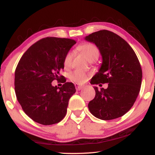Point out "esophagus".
<instances>
[{
	"instance_id": "1",
	"label": "esophagus",
	"mask_w": 155,
	"mask_h": 155,
	"mask_svg": "<svg viewBox=\"0 0 155 155\" xmlns=\"http://www.w3.org/2000/svg\"><path fill=\"white\" fill-rule=\"evenodd\" d=\"M74 85H75V87H76V90H78V91H79V90H81V89L83 88V86L82 85H78V83H76V84H74Z\"/></svg>"
}]
</instances>
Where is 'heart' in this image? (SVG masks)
<instances>
[{
  "label": "heart",
  "instance_id": "1",
  "mask_svg": "<svg viewBox=\"0 0 155 155\" xmlns=\"http://www.w3.org/2000/svg\"><path fill=\"white\" fill-rule=\"evenodd\" d=\"M78 50L86 57L89 61L94 62L96 61L100 56V51L98 47L90 42H83L78 46ZM73 59V52H68L64 58L63 64L65 68L71 67ZM88 78V74L80 70H75L70 75V79L74 83H84Z\"/></svg>",
  "mask_w": 155,
  "mask_h": 155
}]
</instances>
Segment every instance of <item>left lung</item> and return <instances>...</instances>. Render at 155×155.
Returning <instances> with one entry per match:
<instances>
[{"instance_id": "1", "label": "left lung", "mask_w": 155, "mask_h": 155, "mask_svg": "<svg viewBox=\"0 0 155 155\" xmlns=\"http://www.w3.org/2000/svg\"><path fill=\"white\" fill-rule=\"evenodd\" d=\"M85 40L98 47L103 64L91 78L96 96L88 104L91 114L103 120H114L124 115L134 104L140 93L142 70L135 52L121 37L111 31L101 30L86 36Z\"/></svg>"}]
</instances>
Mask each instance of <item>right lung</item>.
I'll list each match as a JSON object with an SVG mask.
<instances>
[{
    "mask_svg": "<svg viewBox=\"0 0 155 155\" xmlns=\"http://www.w3.org/2000/svg\"><path fill=\"white\" fill-rule=\"evenodd\" d=\"M76 41L47 37L33 44L21 57L15 71V92L23 111L33 121L51 125L64 119L69 100L76 92L60 72L64 58ZM61 80V88L52 86Z\"/></svg>",
    "mask_w": 155,
    "mask_h": 155,
    "instance_id": "add662e5",
    "label": "right lung"
}]
</instances>
